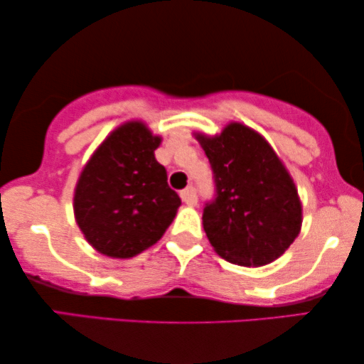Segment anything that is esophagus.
<instances>
[{"instance_id":"obj_1","label":"esophagus","mask_w":364,"mask_h":364,"mask_svg":"<svg viewBox=\"0 0 364 364\" xmlns=\"http://www.w3.org/2000/svg\"><path fill=\"white\" fill-rule=\"evenodd\" d=\"M181 200L185 201L188 206H195L198 203V196H196L195 188L190 186V188H186V190H183L181 191Z\"/></svg>"}]
</instances>
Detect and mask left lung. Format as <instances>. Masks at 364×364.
<instances>
[{"label":"left lung","instance_id":"left-lung-1","mask_svg":"<svg viewBox=\"0 0 364 364\" xmlns=\"http://www.w3.org/2000/svg\"><path fill=\"white\" fill-rule=\"evenodd\" d=\"M213 169L216 198L203 210L206 237L222 259L267 265L291 247L302 227L296 183L264 136L230 122L220 134L195 132Z\"/></svg>","mask_w":364,"mask_h":364}]
</instances>
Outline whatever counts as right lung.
I'll use <instances>...</instances> for the list:
<instances>
[{
  "mask_svg": "<svg viewBox=\"0 0 364 364\" xmlns=\"http://www.w3.org/2000/svg\"><path fill=\"white\" fill-rule=\"evenodd\" d=\"M161 137L142 121L114 129L82 169L73 213L99 254L131 259L153 247L181 205L168 174L154 158Z\"/></svg>",
  "mask_w": 364,
  "mask_h": 364,
  "instance_id": "1",
  "label": "right lung"
}]
</instances>
